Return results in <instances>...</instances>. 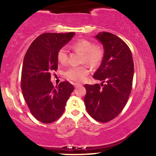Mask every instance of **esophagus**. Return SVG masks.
<instances>
[{
	"label": "esophagus",
	"instance_id": "obj_1",
	"mask_svg": "<svg viewBox=\"0 0 156 156\" xmlns=\"http://www.w3.org/2000/svg\"><path fill=\"white\" fill-rule=\"evenodd\" d=\"M80 86H82V85L80 83H74V87H76V88H77L78 87H80Z\"/></svg>",
	"mask_w": 156,
	"mask_h": 156
}]
</instances>
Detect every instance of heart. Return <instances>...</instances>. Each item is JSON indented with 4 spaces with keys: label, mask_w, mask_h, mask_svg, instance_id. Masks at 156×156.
Here are the masks:
<instances>
[{
    "label": "heart",
    "mask_w": 156,
    "mask_h": 156,
    "mask_svg": "<svg viewBox=\"0 0 156 156\" xmlns=\"http://www.w3.org/2000/svg\"><path fill=\"white\" fill-rule=\"evenodd\" d=\"M73 49L81 53L82 62H85L91 66L95 67L101 62L103 57V50L100 46L94 45L87 39H80L73 44ZM57 59L60 64H65L67 61V53L66 48H61L57 53ZM89 68L86 65L73 66L65 72L68 79L79 82L83 80L89 74Z\"/></svg>",
    "instance_id": "heart-1"
}]
</instances>
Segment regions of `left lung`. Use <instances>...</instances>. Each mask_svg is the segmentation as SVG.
Masks as SVG:
<instances>
[{
	"label": "left lung",
	"instance_id": "left-lung-1",
	"mask_svg": "<svg viewBox=\"0 0 156 156\" xmlns=\"http://www.w3.org/2000/svg\"><path fill=\"white\" fill-rule=\"evenodd\" d=\"M94 37L104 53L93 78L102 83L84 85V103L93 119L107 122L119 115L126 105L132 88L133 61L130 48L116 35L100 32Z\"/></svg>",
	"mask_w": 156,
	"mask_h": 156
}]
</instances>
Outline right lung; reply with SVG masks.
Instances as JSON below:
<instances>
[{
    "instance_id": "obj_1",
    "label": "right lung",
    "mask_w": 156,
    "mask_h": 156,
    "mask_svg": "<svg viewBox=\"0 0 156 156\" xmlns=\"http://www.w3.org/2000/svg\"><path fill=\"white\" fill-rule=\"evenodd\" d=\"M75 33H45L32 42L23 60L21 89L32 115L43 123H51L63 114L67 100L74 90L68 81L56 88L51 73L58 68L57 53Z\"/></svg>"
}]
</instances>
